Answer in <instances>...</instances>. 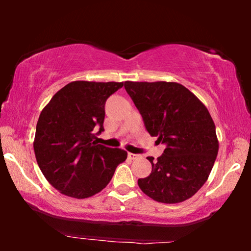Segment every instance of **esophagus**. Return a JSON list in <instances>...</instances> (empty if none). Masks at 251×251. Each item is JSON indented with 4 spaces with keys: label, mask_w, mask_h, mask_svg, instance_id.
Masks as SVG:
<instances>
[{
    "label": "esophagus",
    "mask_w": 251,
    "mask_h": 251,
    "mask_svg": "<svg viewBox=\"0 0 251 251\" xmlns=\"http://www.w3.org/2000/svg\"><path fill=\"white\" fill-rule=\"evenodd\" d=\"M128 157L130 160H135L138 157V155H137V154H133V153H128Z\"/></svg>",
    "instance_id": "obj_1"
}]
</instances>
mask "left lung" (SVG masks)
Here are the masks:
<instances>
[{
  "mask_svg": "<svg viewBox=\"0 0 251 251\" xmlns=\"http://www.w3.org/2000/svg\"><path fill=\"white\" fill-rule=\"evenodd\" d=\"M144 126L163 154L149 156L152 173L138 179L144 193L162 203L183 202L197 193L214 167L218 153L216 126L208 109L176 82H125Z\"/></svg>",
  "mask_w": 251,
  "mask_h": 251,
  "instance_id": "8db88e82",
  "label": "left lung"
}]
</instances>
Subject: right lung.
Masks as SVG:
<instances>
[{
	"label": "right lung",
	"mask_w": 251,
	"mask_h": 251,
	"mask_svg": "<svg viewBox=\"0 0 251 251\" xmlns=\"http://www.w3.org/2000/svg\"><path fill=\"white\" fill-rule=\"evenodd\" d=\"M122 87L123 82H71L41 112L34 152L44 177L60 193L92 197L107 186L116 167L126 161V151L96 140L104 131L106 100Z\"/></svg>",
	"instance_id": "right-lung-1"
}]
</instances>
